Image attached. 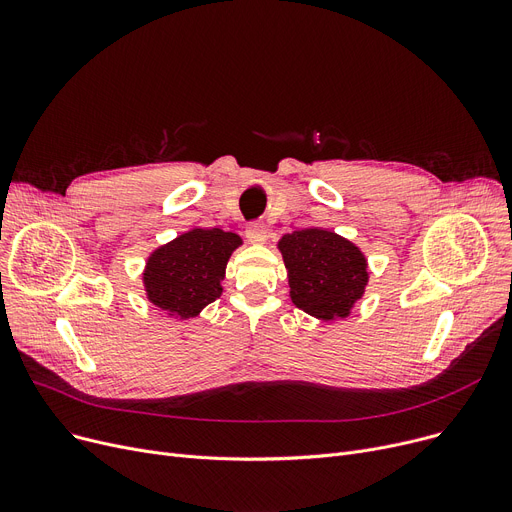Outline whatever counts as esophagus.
<instances>
[{
  "label": "esophagus",
  "mask_w": 512,
  "mask_h": 512,
  "mask_svg": "<svg viewBox=\"0 0 512 512\" xmlns=\"http://www.w3.org/2000/svg\"><path fill=\"white\" fill-rule=\"evenodd\" d=\"M247 238L249 242H253V245H263L267 240V228L261 222H251L247 226Z\"/></svg>",
  "instance_id": "34e87169"
}]
</instances>
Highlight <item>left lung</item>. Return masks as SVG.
Returning a JSON list of instances; mask_svg holds the SVG:
<instances>
[{"mask_svg": "<svg viewBox=\"0 0 512 512\" xmlns=\"http://www.w3.org/2000/svg\"><path fill=\"white\" fill-rule=\"evenodd\" d=\"M278 247L288 270L290 299L305 313L332 321L346 317L363 297L367 261L351 240L307 228L284 234Z\"/></svg>", "mask_w": 512, "mask_h": 512, "instance_id": "obj_1", "label": "left lung"}]
</instances>
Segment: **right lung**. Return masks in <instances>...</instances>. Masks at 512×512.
I'll return each instance as SVG.
<instances>
[{
	"mask_svg": "<svg viewBox=\"0 0 512 512\" xmlns=\"http://www.w3.org/2000/svg\"><path fill=\"white\" fill-rule=\"evenodd\" d=\"M240 236L220 228H195L159 247L147 259L143 274L147 299L180 319L195 317L220 299L226 263Z\"/></svg>",
	"mask_w": 512,
	"mask_h": 512,
	"instance_id": "right-lung-1",
	"label": "right lung"
}]
</instances>
